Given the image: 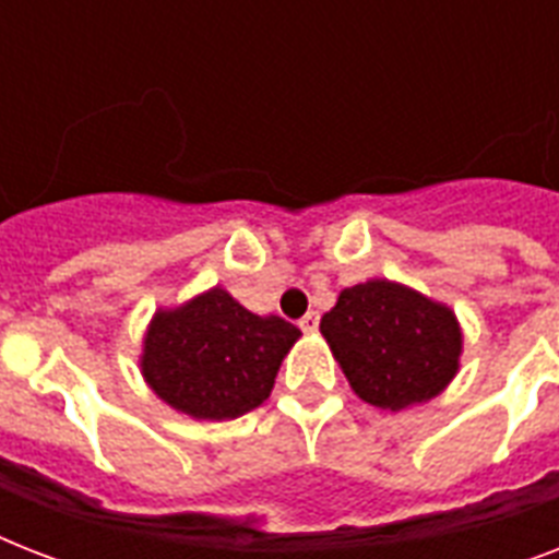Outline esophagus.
<instances>
[{
    "instance_id": "34e87169",
    "label": "esophagus",
    "mask_w": 559,
    "mask_h": 559,
    "mask_svg": "<svg viewBox=\"0 0 559 559\" xmlns=\"http://www.w3.org/2000/svg\"><path fill=\"white\" fill-rule=\"evenodd\" d=\"M298 328H301V331H305V333L319 331V313H316V310H310V313L301 316V322H298Z\"/></svg>"
}]
</instances>
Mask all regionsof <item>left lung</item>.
<instances>
[{
	"instance_id": "8db88e82",
	"label": "left lung",
	"mask_w": 559,
	"mask_h": 559,
	"mask_svg": "<svg viewBox=\"0 0 559 559\" xmlns=\"http://www.w3.org/2000/svg\"><path fill=\"white\" fill-rule=\"evenodd\" d=\"M319 328L350 389L377 408L397 412L435 397L459 371L455 316L391 281L342 289Z\"/></svg>"
}]
</instances>
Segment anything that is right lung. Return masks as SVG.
Here are the masks:
<instances>
[{
  "instance_id": "add662e5",
  "label": "right lung",
  "mask_w": 559,
  "mask_h": 559,
  "mask_svg": "<svg viewBox=\"0 0 559 559\" xmlns=\"http://www.w3.org/2000/svg\"><path fill=\"white\" fill-rule=\"evenodd\" d=\"M298 336L296 324L249 313L217 287L153 319L142 371L179 412L231 420L270 397L281 359Z\"/></svg>"
}]
</instances>
